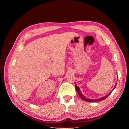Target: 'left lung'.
I'll use <instances>...</instances> for the list:
<instances>
[{
	"mask_svg": "<svg viewBox=\"0 0 129 129\" xmlns=\"http://www.w3.org/2000/svg\"><path fill=\"white\" fill-rule=\"evenodd\" d=\"M116 85H117V83H116L114 89H113L109 94H108L107 95H106V96H104V97L99 98V99H88V98H87L85 97V96L82 94V93H81V91H80V89H79V87L76 84V83H75V89H76V91H77V92L78 95L79 96V97H80L82 100H83V101H86V102H90V103H92V102H99V101H103V100H105L107 97H108V96L110 95V94H111V93L112 92V91L114 90V89L116 88Z\"/></svg>",
	"mask_w": 129,
	"mask_h": 129,
	"instance_id": "left-lung-1",
	"label": "left lung"
}]
</instances>
